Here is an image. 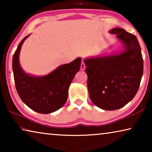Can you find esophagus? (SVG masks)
I'll use <instances>...</instances> for the list:
<instances>
[{"mask_svg":"<svg viewBox=\"0 0 152 152\" xmlns=\"http://www.w3.org/2000/svg\"><path fill=\"white\" fill-rule=\"evenodd\" d=\"M85 68H86L85 64H84V61H82V63H81V66H80V70H84V69H85Z\"/></svg>","mask_w":152,"mask_h":152,"instance_id":"34e87169","label":"esophagus"}]
</instances>
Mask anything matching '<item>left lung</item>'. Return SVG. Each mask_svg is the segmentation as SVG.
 Returning a JSON list of instances; mask_svg holds the SVG:
<instances>
[{"instance_id": "obj_1", "label": "left lung", "mask_w": 152, "mask_h": 152, "mask_svg": "<svg viewBox=\"0 0 152 152\" xmlns=\"http://www.w3.org/2000/svg\"><path fill=\"white\" fill-rule=\"evenodd\" d=\"M116 35L121 50L109 55L84 60L89 96L100 109H121L137 94L143 72V61L137 37L122 28L109 31Z\"/></svg>"}]
</instances>
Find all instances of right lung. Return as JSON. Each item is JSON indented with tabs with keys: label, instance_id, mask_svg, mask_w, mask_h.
<instances>
[{
	"label": "right lung",
	"instance_id": "1",
	"mask_svg": "<svg viewBox=\"0 0 152 152\" xmlns=\"http://www.w3.org/2000/svg\"><path fill=\"white\" fill-rule=\"evenodd\" d=\"M29 35L22 39L12 57L15 86L20 99L28 107L37 113L48 114L65 104L69 86L80 68L82 58L60 65L47 75L28 74L20 65L19 55L23 43Z\"/></svg>",
	"mask_w": 152,
	"mask_h": 152
}]
</instances>
